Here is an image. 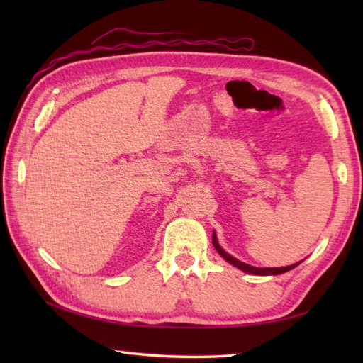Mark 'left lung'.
<instances>
[{"instance_id":"8db88e82","label":"left lung","mask_w":363,"mask_h":363,"mask_svg":"<svg viewBox=\"0 0 363 363\" xmlns=\"http://www.w3.org/2000/svg\"><path fill=\"white\" fill-rule=\"evenodd\" d=\"M212 243H213V246H215V250L218 251L220 256H221L223 259H225V260L228 262V264L234 265L235 268L242 269V272L248 273V274H256V276H274V274H282V273L290 272V269H293V268L298 267V265L301 264V262H298V264H293V265H287V267H274V268L252 267V265L245 264V262H242V260H238V259L233 257L229 252H226L225 250H223L221 246H220V243H218V240H217V234H215V233L212 234Z\"/></svg>"}]
</instances>
